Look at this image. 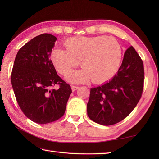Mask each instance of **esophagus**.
<instances>
[{"label":"esophagus","instance_id":"34e87169","mask_svg":"<svg viewBox=\"0 0 159 159\" xmlns=\"http://www.w3.org/2000/svg\"><path fill=\"white\" fill-rule=\"evenodd\" d=\"M78 89H79V87H78V86H74V85L72 86V90L73 92H75V91L77 90Z\"/></svg>","mask_w":159,"mask_h":159}]
</instances>
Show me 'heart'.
I'll list each match as a JSON object with an SVG mask.
<instances>
[{"label": "heart", "instance_id": "b5f03b06", "mask_svg": "<svg viewBox=\"0 0 159 159\" xmlns=\"http://www.w3.org/2000/svg\"><path fill=\"white\" fill-rule=\"evenodd\" d=\"M66 50L54 49L50 59L56 70L66 76L80 65L81 70L73 73L67 79L81 83L91 79L93 83H102L110 79L119 67L122 50L116 39L104 35L74 37L64 42Z\"/></svg>", "mask_w": 159, "mask_h": 159}]
</instances>
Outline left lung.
<instances>
[{"label":"left lung","mask_w":159,"mask_h":159,"mask_svg":"<svg viewBox=\"0 0 159 159\" xmlns=\"http://www.w3.org/2000/svg\"><path fill=\"white\" fill-rule=\"evenodd\" d=\"M143 63L133 46L124 52L117 73L109 82L91 88L87 115L104 126L116 124L125 119L135 108L142 96Z\"/></svg>","instance_id":"8db88e82"}]
</instances>
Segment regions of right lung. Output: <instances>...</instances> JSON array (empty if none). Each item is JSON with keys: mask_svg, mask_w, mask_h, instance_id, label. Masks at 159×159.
Masks as SVG:
<instances>
[{"mask_svg": "<svg viewBox=\"0 0 159 159\" xmlns=\"http://www.w3.org/2000/svg\"><path fill=\"white\" fill-rule=\"evenodd\" d=\"M57 39L43 33L30 40L18 50L11 72V85L20 109L39 124L61 117L72 93L70 85L57 74L50 59ZM56 84L58 90L53 88Z\"/></svg>", "mask_w": 159, "mask_h": 159, "instance_id": "add662e5", "label": "right lung"}]
</instances>
